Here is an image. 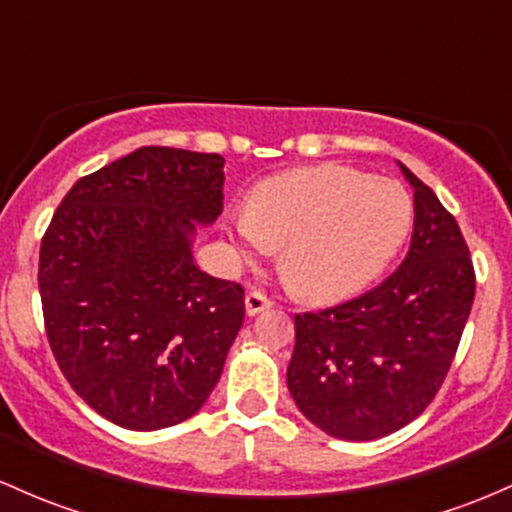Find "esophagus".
I'll list each match as a JSON object with an SVG mask.
<instances>
[{
    "label": "esophagus",
    "mask_w": 512,
    "mask_h": 512,
    "mask_svg": "<svg viewBox=\"0 0 512 512\" xmlns=\"http://www.w3.org/2000/svg\"><path fill=\"white\" fill-rule=\"evenodd\" d=\"M272 306V299L267 297L265 292H257V289H252V292H247L245 297V311L247 316H257L262 314V311H267Z\"/></svg>",
    "instance_id": "obj_1"
}]
</instances>
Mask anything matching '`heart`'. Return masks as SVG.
I'll use <instances>...</instances> for the list:
<instances>
[{
	"label": "heart",
	"instance_id": "b5f03b06",
	"mask_svg": "<svg viewBox=\"0 0 512 512\" xmlns=\"http://www.w3.org/2000/svg\"><path fill=\"white\" fill-rule=\"evenodd\" d=\"M410 225L405 188L341 164L272 176L230 218L240 257L284 242V277L311 301H338L368 287L397 255Z\"/></svg>",
	"mask_w": 512,
	"mask_h": 512
}]
</instances>
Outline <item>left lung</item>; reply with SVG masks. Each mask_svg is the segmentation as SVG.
Returning a JSON list of instances; mask_svg holds the SVG:
<instances>
[{"mask_svg": "<svg viewBox=\"0 0 512 512\" xmlns=\"http://www.w3.org/2000/svg\"><path fill=\"white\" fill-rule=\"evenodd\" d=\"M414 230L405 260L383 284L324 311L294 316L287 385L319 429L368 441L427 410L454 363L476 294L456 218L407 166Z\"/></svg>", "mask_w": 512, "mask_h": 512, "instance_id": "obj_1", "label": "left lung"}]
</instances>
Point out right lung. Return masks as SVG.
<instances>
[{
	"instance_id": "add662e5",
	"label": "right lung",
	"mask_w": 512,
	"mask_h": 512,
	"mask_svg": "<svg viewBox=\"0 0 512 512\" xmlns=\"http://www.w3.org/2000/svg\"><path fill=\"white\" fill-rule=\"evenodd\" d=\"M220 154L142 147L75 181L41 240L43 326L71 387L137 432L196 414L245 319V289L193 265L223 211Z\"/></svg>"
}]
</instances>
